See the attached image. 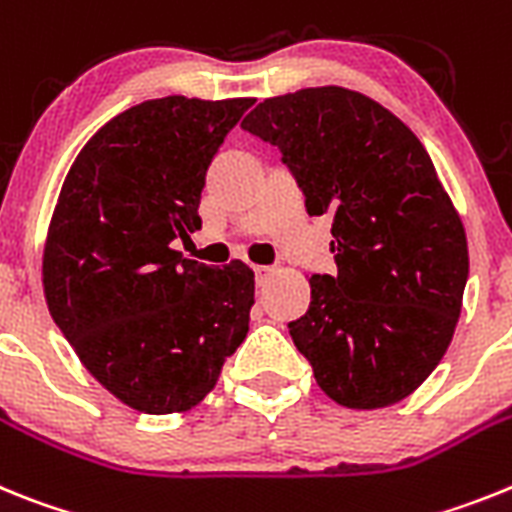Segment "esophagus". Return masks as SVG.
Returning a JSON list of instances; mask_svg holds the SVG:
<instances>
[{
  "label": "esophagus",
  "instance_id": "esophagus-1",
  "mask_svg": "<svg viewBox=\"0 0 512 512\" xmlns=\"http://www.w3.org/2000/svg\"><path fill=\"white\" fill-rule=\"evenodd\" d=\"M270 273H273V270H270V268H255V281L262 286V283L268 281Z\"/></svg>",
  "mask_w": 512,
  "mask_h": 512
}]
</instances>
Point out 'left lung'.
I'll use <instances>...</instances> for the list:
<instances>
[{"mask_svg":"<svg viewBox=\"0 0 512 512\" xmlns=\"http://www.w3.org/2000/svg\"><path fill=\"white\" fill-rule=\"evenodd\" d=\"M242 128L278 146L309 216H332L337 273L309 278L293 345L342 407L399 402L446 355L469 278L433 159L397 115L345 87L270 97Z\"/></svg>","mask_w":512,"mask_h":512,"instance_id":"obj_1","label":"left lung"}]
</instances>
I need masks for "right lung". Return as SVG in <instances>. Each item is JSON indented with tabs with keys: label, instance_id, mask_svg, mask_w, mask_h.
Instances as JSON below:
<instances>
[{
	"label": "right lung",
	"instance_id": "add662e5",
	"mask_svg": "<svg viewBox=\"0 0 512 512\" xmlns=\"http://www.w3.org/2000/svg\"><path fill=\"white\" fill-rule=\"evenodd\" d=\"M250 97L146 100L115 115L71 164L48 229V311L84 368L146 415L190 410L242 345L255 273L185 260L201 193Z\"/></svg>",
	"mask_w": 512,
	"mask_h": 512
}]
</instances>
